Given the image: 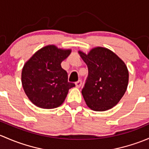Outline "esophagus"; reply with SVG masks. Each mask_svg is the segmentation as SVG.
I'll list each match as a JSON object with an SVG mask.
<instances>
[{
  "instance_id": "1",
  "label": "esophagus",
  "mask_w": 149,
  "mask_h": 149,
  "mask_svg": "<svg viewBox=\"0 0 149 149\" xmlns=\"http://www.w3.org/2000/svg\"><path fill=\"white\" fill-rule=\"evenodd\" d=\"M75 85H76V87H77V88H79V87H81V85H82V81L81 80H78L77 82L75 83Z\"/></svg>"
}]
</instances>
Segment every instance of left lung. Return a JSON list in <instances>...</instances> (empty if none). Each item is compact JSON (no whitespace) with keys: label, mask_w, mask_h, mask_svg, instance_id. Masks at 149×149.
Segmentation results:
<instances>
[{"label":"left lung","mask_w":149,"mask_h":149,"mask_svg":"<svg viewBox=\"0 0 149 149\" xmlns=\"http://www.w3.org/2000/svg\"><path fill=\"white\" fill-rule=\"evenodd\" d=\"M78 53L88 67V77L82 90L87 106L95 111H105L116 106L128 87L129 74L125 62L105 47H95L87 54Z\"/></svg>","instance_id":"left-lung-1"}]
</instances>
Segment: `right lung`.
I'll return each mask as SVG.
<instances>
[{"instance_id": "obj_1", "label": "right lung", "mask_w": 149, "mask_h": 149, "mask_svg": "<svg viewBox=\"0 0 149 149\" xmlns=\"http://www.w3.org/2000/svg\"><path fill=\"white\" fill-rule=\"evenodd\" d=\"M71 49L47 45L38 50L24 64L21 82L26 95L36 106L53 109L60 106L74 87L68 82L67 72L61 63L71 54Z\"/></svg>"}]
</instances>
